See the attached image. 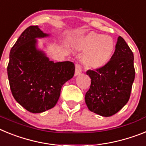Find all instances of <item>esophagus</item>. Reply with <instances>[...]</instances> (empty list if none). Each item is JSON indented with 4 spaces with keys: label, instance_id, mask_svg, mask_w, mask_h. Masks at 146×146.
I'll use <instances>...</instances> for the list:
<instances>
[{
    "label": "esophagus",
    "instance_id": "34e87169",
    "mask_svg": "<svg viewBox=\"0 0 146 146\" xmlns=\"http://www.w3.org/2000/svg\"><path fill=\"white\" fill-rule=\"evenodd\" d=\"M82 72V65H81V64H79V63H76V69H75V75H76V76L79 75Z\"/></svg>",
    "mask_w": 146,
    "mask_h": 146
}]
</instances>
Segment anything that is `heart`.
I'll return each instance as SVG.
<instances>
[{
    "mask_svg": "<svg viewBox=\"0 0 146 146\" xmlns=\"http://www.w3.org/2000/svg\"><path fill=\"white\" fill-rule=\"evenodd\" d=\"M77 48L87 50L83 62L87 68L97 69L108 63L113 54L115 45L110 36L91 32L78 40Z\"/></svg>",
    "mask_w": 146,
    "mask_h": 146,
    "instance_id": "heart-1",
    "label": "heart"
}]
</instances>
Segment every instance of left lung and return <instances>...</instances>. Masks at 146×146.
Here are the masks:
<instances>
[{
  "mask_svg": "<svg viewBox=\"0 0 146 146\" xmlns=\"http://www.w3.org/2000/svg\"><path fill=\"white\" fill-rule=\"evenodd\" d=\"M90 87L85 102L91 111L110 117L120 111L129 101L135 76L134 54L123 38L119 36L115 50L107 64L88 70Z\"/></svg>",
  "mask_w": 146,
  "mask_h": 146,
  "instance_id": "left-lung-1",
  "label": "left lung"
}]
</instances>
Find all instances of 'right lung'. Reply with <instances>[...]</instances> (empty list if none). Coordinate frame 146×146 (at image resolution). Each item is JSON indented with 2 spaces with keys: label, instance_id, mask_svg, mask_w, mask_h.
<instances>
[{
  "label": "right lung",
  "instance_id": "obj_1",
  "mask_svg": "<svg viewBox=\"0 0 146 146\" xmlns=\"http://www.w3.org/2000/svg\"><path fill=\"white\" fill-rule=\"evenodd\" d=\"M46 36L37 26L28 27L11 48L7 66L14 98L32 113L53 108L59 100L62 85L75 73L72 62L54 63L36 50L35 38Z\"/></svg>",
  "mask_w": 146,
  "mask_h": 146
}]
</instances>
